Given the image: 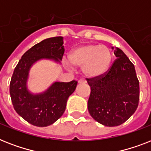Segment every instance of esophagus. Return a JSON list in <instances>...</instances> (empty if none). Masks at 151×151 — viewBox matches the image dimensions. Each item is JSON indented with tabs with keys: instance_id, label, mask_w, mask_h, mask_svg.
Wrapping results in <instances>:
<instances>
[{
	"instance_id": "esophagus-1",
	"label": "esophagus",
	"mask_w": 151,
	"mask_h": 151,
	"mask_svg": "<svg viewBox=\"0 0 151 151\" xmlns=\"http://www.w3.org/2000/svg\"><path fill=\"white\" fill-rule=\"evenodd\" d=\"M86 83V81L84 79H80L79 80V83Z\"/></svg>"
}]
</instances>
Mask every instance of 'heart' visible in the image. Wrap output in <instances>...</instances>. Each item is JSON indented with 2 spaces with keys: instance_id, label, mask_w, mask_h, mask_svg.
Wrapping results in <instances>:
<instances>
[{
  "instance_id": "1",
  "label": "heart",
  "mask_w": 151,
  "mask_h": 151,
  "mask_svg": "<svg viewBox=\"0 0 151 151\" xmlns=\"http://www.w3.org/2000/svg\"><path fill=\"white\" fill-rule=\"evenodd\" d=\"M112 58L111 50L107 46L93 43L75 48L69 55L70 62L83 68V73L90 78L103 76L109 68Z\"/></svg>"
}]
</instances>
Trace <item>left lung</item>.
<instances>
[{
	"instance_id": "1",
	"label": "left lung",
	"mask_w": 151,
	"mask_h": 151,
	"mask_svg": "<svg viewBox=\"0 0 151 151\" xmlns=\"http://www.w3.org/2000/svg\"><path fill=\"white\" fill-rule=\"evenodd\" d=\"M118 58L100 77L86 78L90 86L88 111L106 126L124 123L136 111L139 100V84L134 65L125 53L116 48Z\"/></svg>"
}]
</instances>
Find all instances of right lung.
Listing matches in <instances>:
<instances>
[{
    "instance_id": "right-lung-1",
    "label": "right lung",
    "mask_w": 151,
    "mask_h": 151,
    "mask_svg": "<svg viewBox=\"0 0 151 151\" xmlns=\"http://www.w3.org/2000/svg\"><path fill=\"white\" fill-rule=\"evenodd\" d=\"M63 37L43 40L28 50L19 60L10 82V95L15 111L29 123L38 127L53 124L65 111L68 96L76 90L77 81L57 82L46 92L31 94L26 89L29 70L42 58L60 61L65 53Z\"/></svg>"
}]
</instances>
